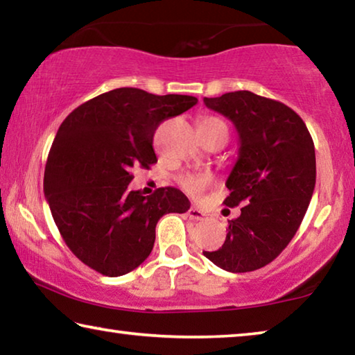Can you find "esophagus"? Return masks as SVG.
Segmentation results:
<instances>
[{
  "instance_id": "34e87169",
  "label": "esophagus",
  "mask_w": 355,
  "mask_h": 355,
  "mask_svg": "<svg viewBox=\"0 0 355 355\" xmlns=\"http://www.w3.org/2000/svg\"><path fill=\"white\" fill-rule=\"evenodd\" d=\"M188 214H189L191 219H196V220H200V219L205 218V213H203L202 209L196 208V207H191V208L188 209Z\"/></svg>"
}]
</instances>
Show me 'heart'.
I'll list each match as a JSON object with an SVG mask.
<instances>
[{"label":"heart","instance_id":"heart-1","mask_svg":"<svg viewBox=\"0 0 355 355\" xmlns=\"http://www.w3.org/2000/svg\"><path fill=\"white\" fill-rule=\"evenodd\" d=\"M214 125H220V127H225V123L218 117L202 119L199 127H214ZM209 182H211V177H209V175H191V173H189V175L180 177V184H182V188L186 192H188V194L194 196V197L200 196L202 191L209 184Z\"/></svg>","mask_w":355,"mask_h":355}]
</instances>
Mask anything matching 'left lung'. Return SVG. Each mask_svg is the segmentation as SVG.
<instances>
[{
	"label": "left lung",
	"instance_id": "1",
	"mask_svg": "<svg viewBox=\"0 0 355 355\" xmlns=\"http://www.w3.org/2000/svg\"><path fill=\"white\" fill-rule=\"evenodd\" d=\"M203 103L238 131L239 155L224 203H244L239 218L228 220L222 248L203 255L228 272L255 271L279 257L307 213L316 182L313 139L291 107L254 92L205 97Z\"/></svg>",
	"mask_w": 355,
	"mask_h": 355
}]
</instances>
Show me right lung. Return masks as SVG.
<instances>
[{"instance_id":"obj_1","label":"right lung","mask_w":355,"mask_h":355,"mask_svg":"<svg viewBox=\"0 0 355 355\" xmlns=\"http://www.w3.org/2000/svg\"><path fill=\"white\" fill-rule=\"evenodd\" d=\"M197 103L191 95L120 87L86 101L59 127L48 153L44 192L65 244L107 277L133 271L150 255L155 227L191 207L182 191H130L133 169L155 164L153 136L166 119Z\"/></svg>"}]
</instances>
